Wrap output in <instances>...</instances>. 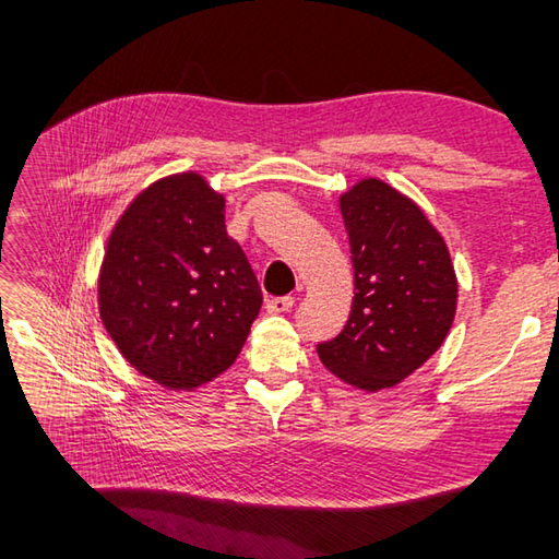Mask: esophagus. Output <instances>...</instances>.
<instances>
[{
	"mask_svg": "<svg viewBox=\"0 0 559 559\" xmlns=\"http://www.w3.org/2000/svg\"><path fill=\"white\" fill-rule=\"evenodd\" d=\"M293 305H295V298H290V295H283V298L266 300V310L271 314H283V312H290Z\"/></svg>",
	"mask_w": 559,
	"mask_h": 559,
	"instance_id": "34e87169",
	"label": "esophagus"
}]
</instances>
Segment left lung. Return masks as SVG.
Masks as SVG:
<instances>
[{
	"label": "left lung",
	"mask_w": 559,
	"mask_h": 559,
	"mask_svg": "<svg viewBox=\"0 0 559 559\" xmlns=\"http://www.w3.org/2000/svg\"><path fill=\"white\" fill-rule=\"evenodd\" d=\"M346 223L355 298L319 360L343 382L396 386L442 346L456 314L459 283L444 237L399 189L365 177L338 199Z\"/></svg>",
	"instance_id": "8db88e82"
}]
</instances>
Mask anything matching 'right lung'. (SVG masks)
Returning <instances> with one entry per match:
<instances>
[{
	"mask_svg": "<svg viewBox=\"0 0 559 559\" xmlns=\"http://www.w3.org/2000/svg\"><path fill=\"white\" fill-rule=\"evenodd\" d=\"M252 266L199 173L148 185L124 209L98 276L103 326L153 382L192 391L228 370L259 314Z\"/></svg>",
	"mask_w": 559,
	"mask_h": 559,
	"instance_id": "add662e5",
	"label": "right lung"
}]
</instances>
